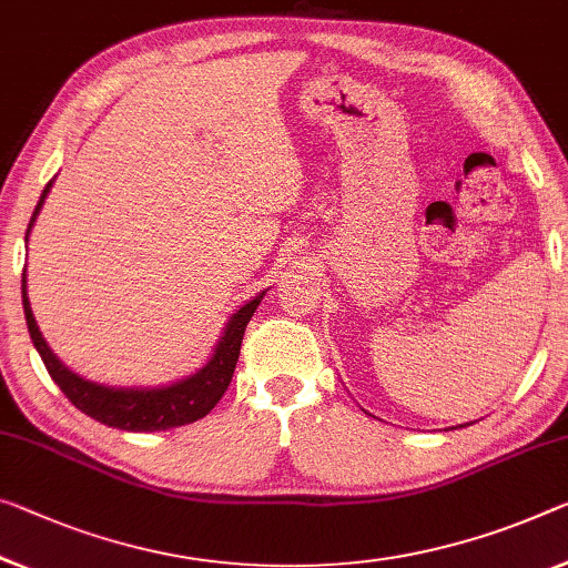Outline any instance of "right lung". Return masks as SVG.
Here are the masks:
<instances>
[{"mask_svg": "<svg viewBox=\"0 0 568 568\" xmlns=\"http://www.w3.org/2000/svg\"><path fill=\"white\" fill-rule=\"evenodd\" d=\"M50 185L52 182H48V187L42 190L40 203L30 217L28 235L42 203H45ZM261 300H264V294H258L256 300L243 304V307L233 314L229 327H225V335L215 347L211 363H207L203 371H197L195 375H190L187 381H180L168 388L124 390V388H106V386H99V383L83 381L81 375L68 371L65 365L52 355L48 343L40 335L38 322L32 317V310L28 302V282H24V272H22L24 320H28L30 337L34 347H38L42 363H45L50 378L58 383V388L63 390L65 398L71 400L75 408H81L83 414H89L91 418H95V422L113 426V429H124V432H164V429H172V426L193 424L205 414H211L217 400H221V396L231 386L235 363H239L243 333H246V325L251 322V317H254Z\"/></svg>", "mask_w": 568, "mask_h": 568, "instance_id": "right-lung-1", "label": "right lung"}]
</instances>
